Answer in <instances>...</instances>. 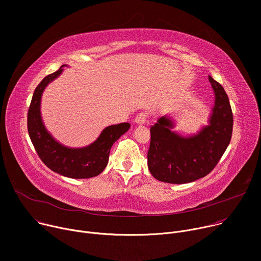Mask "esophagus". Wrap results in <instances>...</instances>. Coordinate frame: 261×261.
<instances>
[{
    "label": "esophagus",
    "instance_id": "34e87169",
    "mask_svg": "<svg viewBox=\"0 0 261 261\" xmlns=\"http://www.w3.org/2000/svg\"><path fill=\"white\" fill-rule=\"evenodd\" d=\"M146 119H147L146 113H140V114H138V115L136 116L135 122H136L137 124H144V123L146 122Z\"/></svg>",
    "mask_w": 261,
    "mask_h": 261
}]
</instances>
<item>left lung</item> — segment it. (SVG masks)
Returning <instances> with one entry per match:
<instances>
[{
    "mask_svg": "<svg viewBox=\"0 0 261 261\" xmlns=\"http://www.w3.org/2000/svg\"><path fill=\"white\" fill-rule=\"evenodd\" d=\"M215 106L208 125L196 135L184 137L174 133V122L163 116L150 127L147 164L151 175L168 184H188L206 176L227 149L233 127V115L228 96L211 75Z\"/></svg>",
    "mask_w": 261,
    "mask_h": 261,
    "instance_id": "8db88e82",
    "label": "left lung"
}]
</instances>
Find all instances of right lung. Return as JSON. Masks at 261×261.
Instances as JSON below:
<instances>
[{
	"instance_id": "1",
	"label": "right lung",
	"mask_w": 261,
	"mask_h": 261,
	"mask_svg": "<svg viewBox=\"0 0 261 261\" xmlns=\"http://www.w3.org/2000/svg\"><path fill=\"white\" fill-rule=\"evenodd\" d=\"M64 66L46 75L36 87L28 111L29 136L40 160L51 171L75 179L94 177L105 170L113 144L129 129L130 124L110 125L90 145L82 148H69L56 141L43 124L40 102L45 87L62 73Z\"/></svg>"
}]
</instances>
